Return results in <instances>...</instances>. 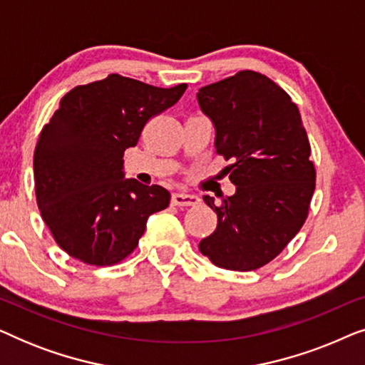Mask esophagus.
I'll use <instances>...</instances> for the list:
<instances>
[{"label": "esophagus", "mask_w": 365, "mask_h": 365, "mask_svg": "<svg viewBox=\"0 0 365 365\" xmlns=\"http://www.w3.org/2000/svg\"><path fill=\"white\" fill-rule=\"evenodd\" d=\"M171 202L174 206L179 207H186V206H194V204L199 202L197 196H192V194H184V192H176L173 194Z\"/></svg>", "instance_id": "obj_1"}]
</instances>
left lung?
I'll list each match as a JSON object with an SVG mask.
<instances>
[{"label": "left lung", "instance_id": "8db88e82", "mask_svg": "<svg viewBox=\"0 0 365 365\" xmlns=\"http://www.w3.org/2000/svg\"><path fill=\"white\" fill-rule=\"evenodd\" d=\"M197 101L236 186L217 204L204 196L217 227L199 251L217 267L254 271L279 256L307 219L316 189L307 133L291 96L249 69L201 88Z\"/></svg>", "mask_w": 365, "mask_h": 365}]
</instances>
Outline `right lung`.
Segmentation results:
<instances>
[{
    "label": "right lung",
    "mask_w": 365,
    "mask_h": 365,
    "mask_svg": "<svg viewBox=\"0 0 365 365\" xmlns=\"http://www.w3.org/2000/svg\"><path fill=\"white\" fill-rule=\"evenodd\" d=\"M187 84L156 88L109 74L71 89L39 134L34 191L58 246L89 266H113L136 249L168 189L123 179V156L146 123L174 106Z\"/></svg>",
    "instance_id": "add662e5"
}]
</instances>
